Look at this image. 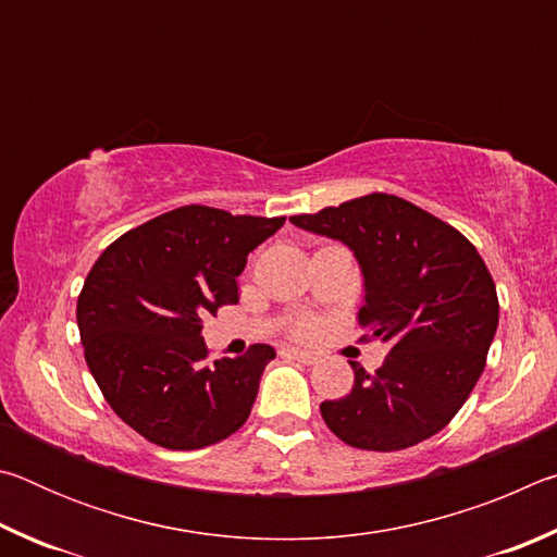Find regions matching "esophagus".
I'll return each mask as SVG.
<instances>
[{"label": "esophagus", "mask_w": 557, "mask_h": 557, "mask_svg": "<svg viewBox=\"0 0 557 557\" xmlns=\"http://www.w3.org/2000/svg\"><path fill=\"white\" fill-rule=\"evenodd\" d=\"M280 354H282V356L295 358V361H299V363H307V366H312V363H317V361H319V356H317V354H312V351H301V348H295V346L282 348Z\"/></svg>", "instance_id": "esophagus-1"}]
</instances>
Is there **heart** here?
<instances>
[{
  "mask_svg": "<svg viewBox=\"0 0 557 557\" xmlns=\"http://www.w3.org/2000/svg\"><path fill=\"white\" fill-rule=\"evenodd\" d=\"M314 329V322L312 319H301V322H297V326H295V332L299 334V336H305V334H309Z\"/></svg>",
  "mask_w": 557,
  "mask_h": 557,
  "instance_id": "b5f03b06",
  "label": "heart"
}]
</instances>
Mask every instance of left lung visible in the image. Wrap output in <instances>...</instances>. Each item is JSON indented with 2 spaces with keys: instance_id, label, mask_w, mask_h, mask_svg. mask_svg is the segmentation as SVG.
<instances>
[{
  "instance_id": "left-lung-1",
  "label": "left lung",
  "mask_w": 557,
  "mask_h": 557,
  "mask_svg": "<svg viewBox=\"0 0 557 557\" xmlns=\"http://www.w3.org/2000/svg\"><path fill=\"white\" fill-rule=\"evenodd\" d=\"M342 240L363 272V338L391 346L375 373L348 361L354 388L319 405L346 445L395 451L437 435L486 366L498 326L492 272L449 223L393 194L326 206L289 219Z\"/></svg>"
}]
</instances>
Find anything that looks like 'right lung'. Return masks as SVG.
<instances>
[{"instance_id":"obj_1","label":"right lung","mask_w":557,"mask_h":557,"mask_svg":"<svg viewBox=\"0 0 557 557\" xmlns=\"http://www.w3.org/2000/svg\"><path fill=\"white\" fill-rule=\"evenodd\" d=\"M285 219L182 206L110 243L75 307L86 363L122 422L164 449H201L248 420L275 348L209 361L203 319L238 301L248 252Z\"/></svg>"}]
</instances>
